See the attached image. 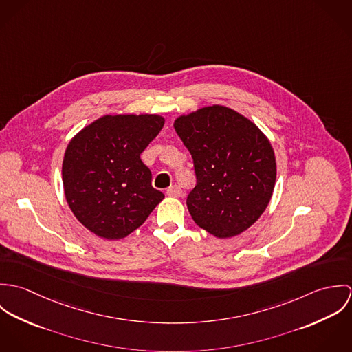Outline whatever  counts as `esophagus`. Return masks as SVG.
Listing matches in <instances>:
<instances>
[{
  "label": "esophagus",
  "mask_w": 352,
  "mask_h": 352,
  "mask_svg": "<svg viewBox=\"0 0 352 352\" xmlns=\"http://www.w3.org/2000/svg\"><path fill=\"white\" fill-rule=\"evenodd\" d=\"M166 195L168 197H173V198H179L182 195V190L179 186H170L168 190H166Z\"/></svg>",
  "instance_id": "esophagus-1"
}]
</instances>
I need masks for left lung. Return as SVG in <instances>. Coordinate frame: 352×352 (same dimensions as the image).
<instances>
[{
	"label": "left lung",
	"mask_w": 352,
	"mask_h": 352,
	"mask_svg": "<svg viewBox=\"0 0 352 352\" xmlns=\"http://www.w3.org/2000/svg\"><path fill=\"white\" fill-rule=\"evenodd\" d=\"M197 177L187 197L198 226L218 239L237 236L264 212L276 179L270 141L250 119L212 105L175 120Z\"/></svg>",
	"instance_id": "obj_1"
}]
</instances>
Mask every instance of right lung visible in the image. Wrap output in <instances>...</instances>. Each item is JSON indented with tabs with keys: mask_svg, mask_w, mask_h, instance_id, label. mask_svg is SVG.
Instances as JSON below:
<instances>
[{
	"mask_svg": "<svg viewBox=\"0 0 352 352\" xmlns=\"http://www.w3.org/2000/svg\"><path fill=\"white\" fill-rule=\"evenodd\" d=\"M164 123L158 115H105L67 145L62 164L66 201L76 218L99 237L129 236L164 199L141 160Z\"/></svg>",
	"mask_w": 352,
	"mask_h": 352,
	"instance_id": "obj_1",
	"label": "right lung"
}]
</instances>
